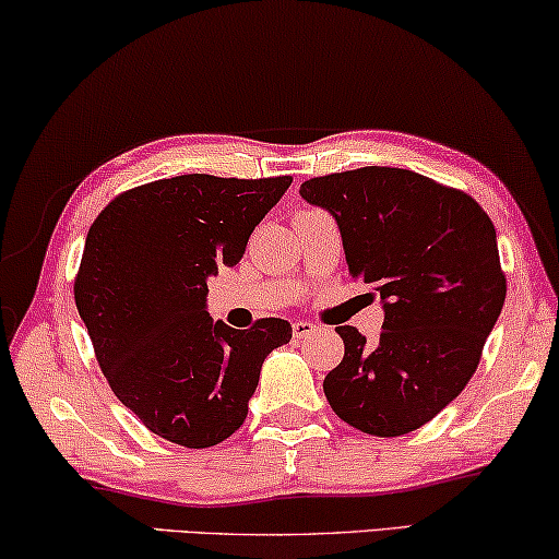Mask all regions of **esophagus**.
Instances as JSON below:
<instances>
[{"label":"esophagus","mask_w":559,"mask_h":559,"mask_svg":"<svg viewBox=\"0 0 559 559\" xmlns=\"http://www.w3.org/2000/svg\"><path fill=\"white\" fill-rule=\"evenodd\" d=\"M290 329H294V338H306L316 331L311 321H294V326H290Z\"/></svg>","instance_id":"34e87169"}]
</instances>
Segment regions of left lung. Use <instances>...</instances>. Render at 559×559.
Wrapping results in <instances>:
<instances>
[{
    "label": "left lung",
    "mask_w": 559,
    "mask_h": 559,
    "mask_svg": "<svg viewBox=\"0 0 559 559\" xmlns=\"http://www.w3.org/2000/svg\"><path fill=\"white\" fill-rule=\"evenodd\" d=\"M301 198L336 218L348 273L384 301L373 344L336 326L344 359L323 379L331 409L364 435H409L462 394L502 313L492 221L464 190L379 165L306 180Z\"/></svg>",
    "instance_id": "obj_1"
}]
</instances>
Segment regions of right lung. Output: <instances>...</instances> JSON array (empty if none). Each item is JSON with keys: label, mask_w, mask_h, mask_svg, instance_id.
<instances>
[{"label": "right lung", "mask_w": 559, "mask_h": 559, "mask_svg": "<svg viewBox=\"0 0 559 559\" xmlns=\"http://www.w3.org/2000/svg\"><path fill=\"white\" fill-rule=\"evenodd\" d=\"M290 180L175 175L124 190L90 226L74 304L115 396L173 444L228 439L265 356L290 341L283 319L238 331L205 311L207 276L243 258Z\"/></svg>", "instance_id": "add662e5"}]
</instances>
